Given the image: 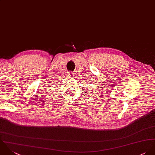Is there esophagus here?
I'll return each mask as SVG.
<instances>
[{"label": "esophagus", "instance_id": "obj_1", "mask_svg": "<svg viewBox=\"0 0 155 155\" xmlns=\"http://www.w3.org/2000/svg\"><path fill=\"white\" fill-rule=\"evenodd\" d=\"M68 75H69V76L72 77V76L74 75V72H72V71H69V72H68Z\"/></svg>", "mask_w": 155, "mask_h": 155}]
</instances>
